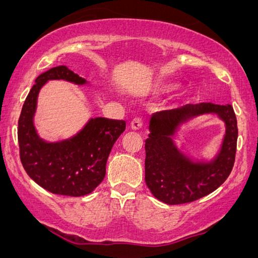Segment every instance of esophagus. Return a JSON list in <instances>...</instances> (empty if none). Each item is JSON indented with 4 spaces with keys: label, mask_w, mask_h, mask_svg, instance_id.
I'll list each match as a JSON object with an SVG mask.
<instances>
[{
    "label": "esophagus",
    "mask_w": 258,
    "mask_h": 258,
    "mask_svg": "<svg viewBox=\"0 0 258 258\" xmlns=\"http://www.w3.org/2000/svg\"><path fill=\"white\" fill-rule=\"evenodd\" d=\"M142 125H143L142 118H139V117L134 118L132 123H130V128H132L133 130H140L141 128H142Z\"/></svg>",
    "instance_id": "34e87169"
}]
</instances>
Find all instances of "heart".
<instances>
[{
  "label": "heart",
  "mask_w": 258,
  "mask_h": 258,
  "mask_svg": "<svg viewBox=\"0 0 258 258\" xmlns=\"http://www.w3.org/2000/svg\"><path fill=\"white\" fill-rule=\"evenodd\" d=\"M178 88V84L175 82H163L153 87L155 91H162V93H169V91L176 90Z\"/></svg>",
  "instance_id": "b5f03b06"
}]
</instances>
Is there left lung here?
<instances>
[{"label":"left lung","instance_id":"1","mask_svg":"<svg viewBox=\"0 0 258 258\" xmlns=\"http://www.w3.org/2000/svg\"><path fill=\"white\" fill-rule=\"evenodd\" d=\"M202 115H216L226 128L220 149L213 159L194 158L174 140L183 124ZM237 135V121L230 104H188L153 114L146 140L147 186L157 200L170 206L209 195L230 175Z\"/></svg>","mask_w":258,"mask_h":258}]
</instances>
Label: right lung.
I'll use <instances>...</instances> for the list:
<instances>
[{
	"instance_id": "obj_1",
	"label": "right lung",
	"mask_w": 258,
	"mask_h": 258,
	"mask_svg": "<svg viewBox=\"0 0 258 258\" xmlns=\"http://www.w3.org/2000/svg\"><path fill=\"white\" fill-rule=\"evenodd\" d=\"M49 81H67L90 86L89 81L59 66L37 77L24 101L19 119L20 156L24 170L42 188L56 195L80 197L93 192L104 179L109 154L124 121L90 118L75 135L66 140L45 141L38 135L34 118L38 94Z\"/></svg>"
}]
</instances>
